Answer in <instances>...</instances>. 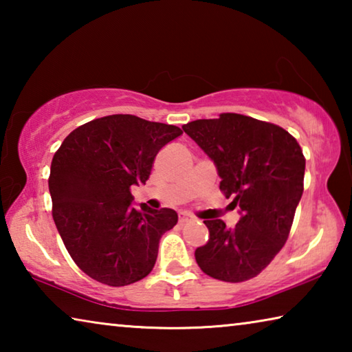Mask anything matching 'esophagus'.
Segmentation results:
<instances>
[{
  "instance_id": "obj_1",
  "label": "esophagus",
  "mask_w": 352,
  "mask_h": 352,
  "mask_svg": "<svg viewBox=\"0 0 352 352\" xmlns=\"http://www.w3.org/2000/svg\"><path fill=\"white\" fill-rule=\"evenodd\" d=\"M194 217L190 216V214H188V212H180V216H178V222L180 223H186V222H189V220H192Z\"/></svg>"
}]
</instances>
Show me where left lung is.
Listing matches in <instances>:
<instances>
[{
  "instance_id": "obj_1",
  "label": "left lung",
  "mask_w": 352,
  "mask_h": 352,
  "mask_svg": "<svg viewBox=\"0 0 352 352\" xmlns=\"http://www.w3.org/2000/svg\"><path fill=\"white\" fill-rule=\"evenodd\" d=\"M214 164L220 190L241 219L204 220L206 245L195 250L201 272L225 283L258 276L287 241L305 189L306 158L287 130L237 113L197 119L183 126Z\"/></svg>"
}]
</instances>
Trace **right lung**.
Segmentation results:
<instances>
[{
	"instance_id": "right-lung-1",
	"label": "right lung",
	"mask_w": 352,
	"mask_h": 352,
	"mask_svg": "<svg viewBox=\"0 0 352 352\" xmlns=\"http://www.w3.org/2000/svg\"><path fill=\"white\" fill-rule=\"evenodd\" d=\"M183 132L133 115L93 119L54 153L47 184L52 219L77 267L121 287L146 278L162 236L178 216L170 208L133 206L130 188L146 184L160 148Z\"/></svg>"
}]
</instances>
